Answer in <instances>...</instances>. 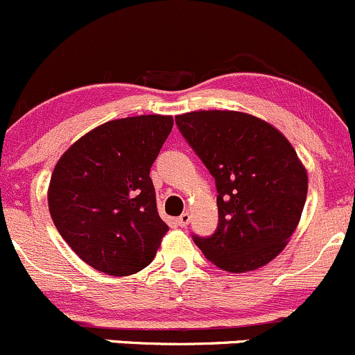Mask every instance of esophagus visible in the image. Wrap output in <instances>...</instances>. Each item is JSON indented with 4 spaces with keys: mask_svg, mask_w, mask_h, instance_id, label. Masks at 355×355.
<instances>
[{
    "mask_svg": "<svg viewBox=\"0 0 355 355\" xmlns=\"http://www.w3.org/2000/svg\"><path fill=\"white\" fill-rule=\"evenodd\" d=\"M189 222H191V215H189L188 211H184L181 216H178V223L181 225V227H188Z\"/></svg>",
    "mask_w": 355,
    "mask_h": 355,
    "instance_id": "34e87169",
    "label": "esophagus"
}]
</instances>
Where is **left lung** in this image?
Masks as SVG:
<instances>
[{
	"mask_svg": "<svg viewBox=\"0 0 355 355\" xmlns=\"http://www.w3.org/2000/svg\"><path fill=\"white\" fill-rule=\"evenodd\" d=\"M179 132L216 186L218 227L194 243L216 268L254 270L272 261L303 211L306 169L295 148L268 121L240 112H191L176 116Z\"/></svg>",
	"mask_w": 355,
	"mask_h": 355,
	"instance_id": "1",
	"label": "left lung"
}]
</instances>
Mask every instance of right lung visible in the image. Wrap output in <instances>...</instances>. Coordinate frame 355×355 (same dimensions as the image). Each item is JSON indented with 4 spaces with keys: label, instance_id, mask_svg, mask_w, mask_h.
<instances>
[{
    "label": "right lung",
    "instance_id": "obj_1",
    "mask_svg": "<svg viewBox=\"0 0 355 355\" xmlns=\"http://www.w3.org/2000/svg\"><path fill=\"white\" fill-rule=\"evenodd\" d=\"M173 116L140 115L86 133L59 159L49 186L57 230L86 264L110 276L147 268L169 230L157 213L150 167Z\"/></svg>",
    "mask_w": 355,
    "mask_h": 355
}]
</instances>
